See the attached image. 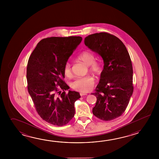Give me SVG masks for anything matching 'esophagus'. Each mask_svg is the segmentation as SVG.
<instances>
[{"instance_id": "obj_1", "label": "esophagus", "mask_w": 159, "mask_h": 159, "mask_svg": "<svg viewBox=\"0 0 159 159\" xmlns=\"http://www.w3.org/2000/svg\"><path fill=\"white\" fill-rule=\"evenodd\" d=\"M88 94L86 93H80V95L81 96H84V95H87Z\"/></svg>"}]
</instances>
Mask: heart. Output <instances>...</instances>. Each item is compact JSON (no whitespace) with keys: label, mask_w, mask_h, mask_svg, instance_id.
<instances>
[{"label":"heart","mask_w":159,"mask_h":159,"mask_svg":"<svg viewBox=\"0 0 159 159\" xmlns=\"http://www.w3.org/2000/svg\"><path fill=\"white\" fill-rule=\"evenodd\" d=\"M78 60L88 65L89 71L95 75H99L103 71V63L100 60H95L94 53L90 51H84L77 57ZM64 73L66 77H69L71 75V66L69 62L65 63ZM94 80L91 76L87 75L76 78L71 83V88L77 91L86 93L91 90L94 86Z\"/></svg>","instance_id":"heart-1"}]
</instances>
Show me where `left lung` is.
<instances>
[{"label":"left lung","instance_id":"8db88e82","mask_svg":"<svg viewBox=\"0 0 159 159\" xmlns=\"http://www.w3.org/2000/svg\"><path fill=\"white\" fill-rule=\"evenodd\" d=\"M84 43L104 62L96 92L93 93L97 98L93 113L102 120H111L125 111L134 91L129 54L122 41L106 32L89 35Z\"/></svg>","mask_w":159,"mask_h":159}]
</instances>
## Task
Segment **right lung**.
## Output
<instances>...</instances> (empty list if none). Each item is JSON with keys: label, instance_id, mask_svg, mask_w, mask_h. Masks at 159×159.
Here are the masks:
<instances>
[{"label": "right lung", "instance_id": "add662e5", "mask_svg": "<svg viewBox=\"0 0 159 159\" xmlns=\"http://www.w3.org/2000/svg\"><path fill=\"white\" fill-rule=\"evenodd\" d=\"M82 40L80 36L44 39L29 58L28 93L39 115L53 125L62 126L71 120L75 102L81 97L77 91L69 90L66 94L69 87L63 79L65 64Z\"/></svg>", "mask_w": 159, "mask_h": 159}]
</instances>
